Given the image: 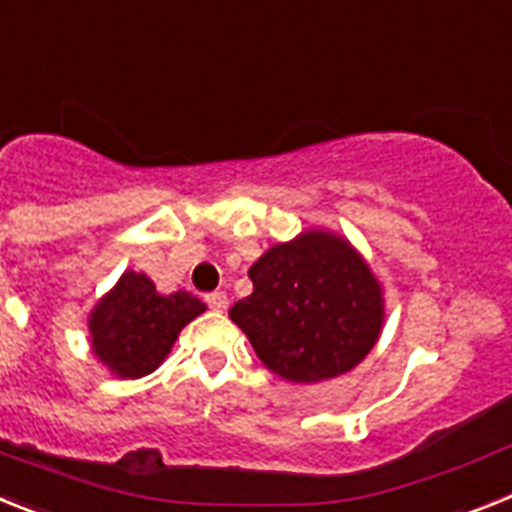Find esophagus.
<instances>
[{
  "mask_svg": "<svg viewBox=\"0 0 512 512\" xmlns=\"http://www.w3.org/2000/svg\"><path fill=\"white\" fill-rule=\"evenodd\" d=\"M203 299H206V304L211 306V309H216V311L226 309V304H229V301H226V293L224 291H211V293H206Z\"/></svg>",
  "mask_w": 512,
  "mask_h": 512,
  "instance_id": "34e87169",
  "label": "esophagus"
}]
</instances>
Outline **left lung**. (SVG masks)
Instances as JSON below:
<instances>
[{
  "instance_id": "left-lung-1",
  "label": "left lung",
  "mask_w": 512,
  "mask_h": 512,
  "mask_svg": "<svg viewBox=\"0 0 512 512\" xmlns=\"http://www.w3.org/2000/svg\"><path fill=\"white\" fill-rule=\"evenodd\" d=\"M252 293L229 309L257 358L296 384L363 361L381 332V288L348 242L306 231L250 268Z\"/></svg>"
}]
</instances>
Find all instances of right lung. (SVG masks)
<instances>
[{
  "label": "right lung",
  "instance_id": "right-lung-1",
  "mask_svg": "<svg viewBox=\"0 0 512 512\" xmlns=\"http://www.w3.org/2000/svg\"><path fill=\"white\" fill-rule=\"evenodd\" d=\"M201 311L206 304L188 291L159 296L144 273L128 270L92 311V348L110 371L139 379L164 361L182 327Z\"/></svg>",
  "mask_w": 512,
  "mask_h": 512
}]
</instances>
